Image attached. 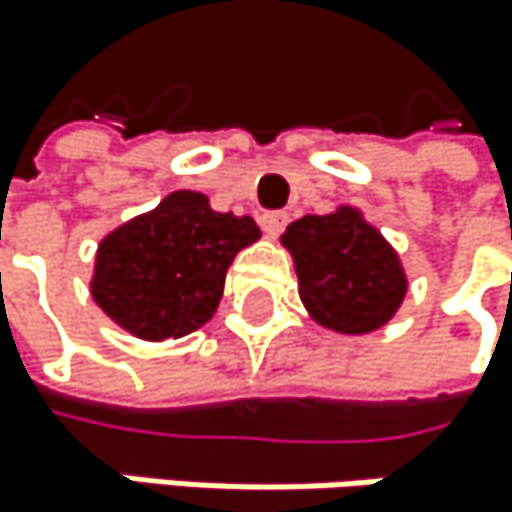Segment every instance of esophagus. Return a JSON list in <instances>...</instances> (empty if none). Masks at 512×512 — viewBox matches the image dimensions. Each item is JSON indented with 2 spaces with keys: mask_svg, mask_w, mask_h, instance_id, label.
Returning a JSON list of instances; mask_svg holds the SVG:
<instances>
[{
  "mask_svg": "<svg viewBox=\"0 0 512 512\" xmlns=\"http://www.w3.org/2000/svg\"><path fill=\"white\" fill-rule=\"evenodd\" d=\"M285 224H288V215H285V212H264V215H261V227H264L267 233H273V236H279V233L285 230Z\"/></svg>",
  "mask_w": 512,
  "mask_h": 512,
  "instance_id": "1",
  "label": "esophagus"
}]
</instances>
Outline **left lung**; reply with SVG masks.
Listing matches in <instances>:
<instances>
[{
  "label": "left lung",
  "instance_id": "1",
  "mask_svg": "<svg viewBox=\"0 0 512 512\" xmlns=\"http://www.w3.org/2000/svg\"><path fill=\"white\" fill-rule=\"evenodd\" d=\"M300 297L324 327L367 334L382 327L407 294L404 270L388 242L352 209L306 215L285 230Z\"/></svg>",
  "mask_w": 512,
  "mask_h": 512
}]
</instances>
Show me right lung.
Here are the masks:
<instances>
[{
	"label": "right lung",
	"mask_w": 512,
	"mask_h": 512,
	"mask_svg": "<svg viewBox=\"0 0 512 512\" xmlns=\"http://www.w3.org/2000/svg\"><path fill=\"white\" fill-rule=\"evenodd\" d=\"M258 236L248 215L215 212L203 194L175 191L102 239L93 300L142 340L185 337L212 318L227 267Z\"/></svg>",
	"instance_id": "obj_1"
}]
</instances>
